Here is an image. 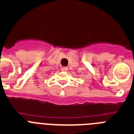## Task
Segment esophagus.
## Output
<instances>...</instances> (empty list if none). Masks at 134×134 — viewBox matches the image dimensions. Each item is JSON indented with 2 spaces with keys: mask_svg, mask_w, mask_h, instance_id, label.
I'll list each match as a JSON object with an SVG mask.
<instances>
[{
  "mask_svg": "<svg viewBox=\"0 0 134 134\" xmlns=\"http://www.w3.org/2000/svg\"><path fill=\"white\" fill-rule=\"evenodd\" d=\"M61 71H68V68H67V67H62V68H61Z\"/></svg>",
  "mask_w": 134,
  "mask_h": 134,
  "instance_id": "34e87169",
  "label": "esophagus"
}]
</instances>
